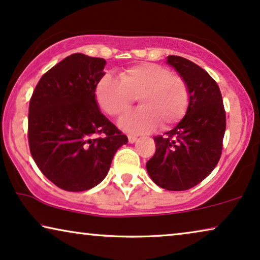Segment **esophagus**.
Wrapping results in <instances>:
<instances>
[{
    "mask_svg": "<svg viewBox=\"0 0 260 260\" xmlns=\"http://www.w3.org/2000/svg\"><path fill=\"white\" fill-rule=\"evenodd\" d=\"M127 140H129V143H135L137 140V137L135 135H127Z\"/></svg>",
    "mask_w": 260,
    "mask_h": 260,
    "instance_id": "34e87169",
    "label": "esophagus"
}]
</instances>
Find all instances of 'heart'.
<instances>
[{"label": "heart", "mask_w": 260, "mask_h": 260, "mask_svg": "<svg viewBox=\"0 0 260 260\" xmlns=\"http://www.w3.org/2000/svg\"><path fill=\"white\" fill-rule=\"evenodd\" d=\"M138 99L141 108L119 119V126L131 134L149 133L158 123L169 129L180 122L189 106V87L181 76L165 66L143 62L119 73L106 74L95 86V99L110 116H122Z\"/></svg>", "instance_id": "1"}]
</instances>
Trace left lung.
<instances>
[{
    "label": "left lung",
    "instance_id": "left-lung-1",
    "mask_svg": "<svg viewBox=\"0 0 260 260\" xmlns=\"http://www.w3.org/2000/svg\"><path fill=\"white\" fill-rule=\"evenodd\" d=\"M167 63L187 81L189 106L174 129L154 137L156 151L147 162V170L163 189L187 190L218 165L226 115L218 84L204 69L177 55H169Z\"/></svg>",
    "mask_w": 260,
    "mask_h": 260
}]
</instances>
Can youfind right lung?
Masks as SVG:
<instances>
[{"instance_id":"1","label":"right lung","mask_w":260,"mask_h":260,"mask_svg":"<svg viewBox=\"0 0 260 260\" xmlns=\"http://www.w3.org/2000/svg\"><path fill=\"white\" fill-rule=\"evenodd\" d=\"M105 65L102 58L69 55L41 77L30 98L31 157L63 190L84 191L101 183L116 151L127 143L95 101V86L104 77Z\"/></svg>"}]
</instances>
